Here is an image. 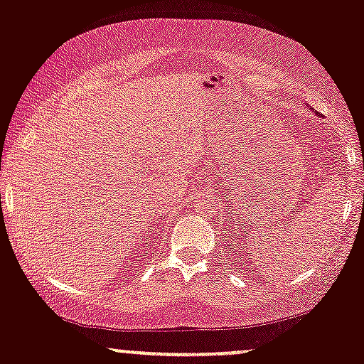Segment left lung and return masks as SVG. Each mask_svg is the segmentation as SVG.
<instances>
[{
    "instance_id": "left-lung-1",
    "label": "left lung",
    "mask_w": 364,
    "mask_h": 364,
    "mask_svg": "<svg viewBox=\"0 0 364 364\" xmlns=\"http://www.w3.org/2000/svg\"><path fill=\"white\" fill-rule=\"evenodd\" d=\"M242 266H244V264H242ZM247 268H249V266H247Z\"/></svg>"
}]
</instances>
